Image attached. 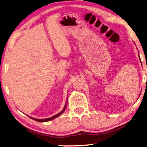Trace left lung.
<instances>
[{"label":"left lung","instance_id":"obj_1","mask_svg":"<svg viewBox=\"0 0 147 147\" xmlns=\"http://www.w3.org/2000/svg\"><path fill=\"white\" fill-rule=\"evenodd\" d=\"M139 58H140V57H139ZM140 60H141V59H140Z\"/></svg>","mask_w":147,"mask_h":147}]
</instances>
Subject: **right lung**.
Returning <instances> with one entry per match:
<instances>
[{"label": "right lung", "mask_w": 147, "mask_h": 147, "mask_svg": "<svg viewBox=\"0 0 147 147\" xmlns=\"http://www.w3.org/2000/svg\"><path fill=\"white\" fill-rule=\"evenodd\" d=\"M66 105L67 104H65V107H64V108H63V109L62 111H61L60 113H57V115H54V116H53V117H49V118H47V119H35V118H33V117H30V118H31V119H34V120H35V121H39V122H46V121H51V120H53V119H55V118H56V117H57L58 116H59L60 115H61L62 114V113L64 112V111H65V109H66Z\"/></svg>", "instance_id": "1"}]
</instances>
